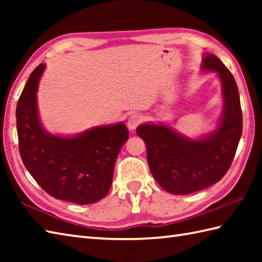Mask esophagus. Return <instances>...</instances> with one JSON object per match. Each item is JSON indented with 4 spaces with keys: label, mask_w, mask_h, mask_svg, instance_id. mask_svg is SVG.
Instances as JSON below:
<instances>
[{
    "label": "esophagus",
    "mask_w": 262,
    "mask_h": 262,
    "mask_svg": "<svg viewBox=\"0 0 262 262\" xmlns=\"http://www.w3.org/2000/svg\"><path fill=\"white\" fill-rule=\"evenodd\" d=\"M142 121H143V116H141L140 114H133L127 121L128 129H129L130 132H134L137 128V126L140 125Z\"/></svg>",
    "instance_id": "34e87169"
}]
</instances>
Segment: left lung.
Returning <instances> with one entry per match:
<instances>
[{
  "label": "left lung",
  "instance_id": "1",
  "mask_svg": "<svg viewBox=\"0 0 262 262\" xmlns=\"http://www.w3.org/2000/svg\"><path fill=\"white\" fill-rule=\"evenodd\" d=\"M202 70L216 72L224 108L214 132L189 138L165 124L145 122L136 133L146 144L147 163L164 190L188 194L219 182L230 169L242 135V110L236 82L214 54L203 56Z\"/></svg>",
  "mask_w": 262,
  "mask_h": 262
}]
</instances>
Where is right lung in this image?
<instances>
[{
  "mask_svg": "<svg viewBox=\"0 0 262 262\" xmlns=\"http://www.w3.org/2000/svg\"><path fill=\"white\" fill-rule=\"evenodd\" d=\"M45 66L40 64L30 74L16 104L22 162L52 197L79 205L97 203L109 191L117 157L129 133L124 122L92 127L74 136L48 133L36 96Z\"/></svg>",
  "mask_w": 262,
  "mask_h": 262,
  "instance_id": "add662e5",
  "label": "right lung"
}]
</instances>
